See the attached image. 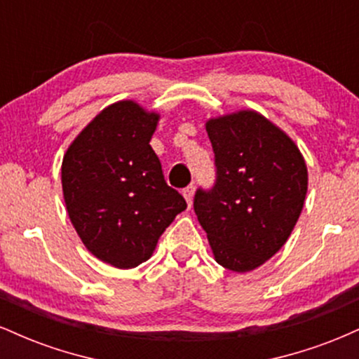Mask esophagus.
Here are the masks:
<instances>
[{
	"instance_id": "esophagus-1",
	"label": "esophagus",
	"mask_w": 359,
	"mask_h": 359,
	"mask_svg": "<svg viewBox=\"0 0 359 359\" xmlns=\"http://www.w3.org/2000/svg\"><path fill=\"white\" fill-rule=\"evenodd\" d=\"M194 194H196V189H194L192 185H189V187H185L184 191H182V196L185 197V201H187V204H189V205H192Z\"/></svg>"
}]
</instances>
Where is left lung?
I'll return each instance as SVG.
<instances>
[{"mask_svg": "<svg viewBox=\"0 0 359 359\" xmlns=\"http://www.w3.org/2000/svg\"><path fill=\"white\" fill-rule=\"evenodd\" d=\"M217 182L197 191L194 211L214 259L246 273L285 245L306 201L304 155L282 128L255 109L209 118Z\"/></svg>", "mask_w": 359, "mask_h": 359, "instance_id": "left-lung-1", "label": "left lung"}]
</instances>
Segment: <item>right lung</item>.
Returning a JSON list of instances; mask_svg holds the SVG:
<instances>
[{
    "mask_svg": "<svg viewBox=\"0 0 359 359\" xmlns=\"http://www.w3.org/2000/svg\"><path fill=\"white\" fill-rule=\"evenodd\" d=\"M160 114L133 100L106 106L62 158V192L74 229L90 253L116 269L142 265L187 208L168 187L150 147Z\"/></svg>",
    "mask_w": 359,
    "mask_h": 359,
    "instance_id": "add662e5",
    "label": "right lung"
}]
</instances>
